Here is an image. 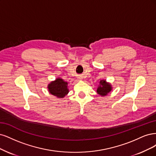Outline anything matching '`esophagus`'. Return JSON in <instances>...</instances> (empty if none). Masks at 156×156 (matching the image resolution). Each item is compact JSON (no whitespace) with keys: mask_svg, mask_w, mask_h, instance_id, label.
<instances>
[{"mask_svg":"<svg viewBox=\"0 0 156 156\" xmlns=\"http://www.w3.org/2000/svg\"><path fill=\"white\" fill-rule=\"evenodd\" d=\"M82 79V78H79V80H81Z\"/></svg>","mask_w":156,"mask_h":156,"instance_id":"34e87169","label":"esophagus"}]
</instances>
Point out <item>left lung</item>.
I'll use <instances>...</instances> for the list:
<instances>
[{"label": "left lung", "instance_id": "obj_1", "mask_svg": "<svg viewBox=\"0 0 156 156\" xmlns=\"http://www.w3.org/2000/svg\"><path fill=\"white\" fill-rule=\"evenodd\" d=\"M112 89V88L111 85L106 83L105 80H101V81L100 82V85L98 86L97 91L100 95L104 97L111 91Z\"/></svg>", "mask_w": 156, "mask_h": 156}]
</instances>
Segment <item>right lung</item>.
Listing matches in <instances>:
<instances>
[{
	"label": "right lung",
	"mask_w": 156,
	"mask_h": 156,
	"mask_svg": "<svg viewBox=\"0 0 156 156\" xmlns=\"http://www.w3.org/2000/svg\"><path fill=\"white\" fill-rule=\"evenodd\" d=\"M68 83L63 79L57 78L54 82H52L48 85V91L51 94L58 98H63L69 93L67 89Z\"/></svg>",
	"instance_id": "1"
}]
</instances>
